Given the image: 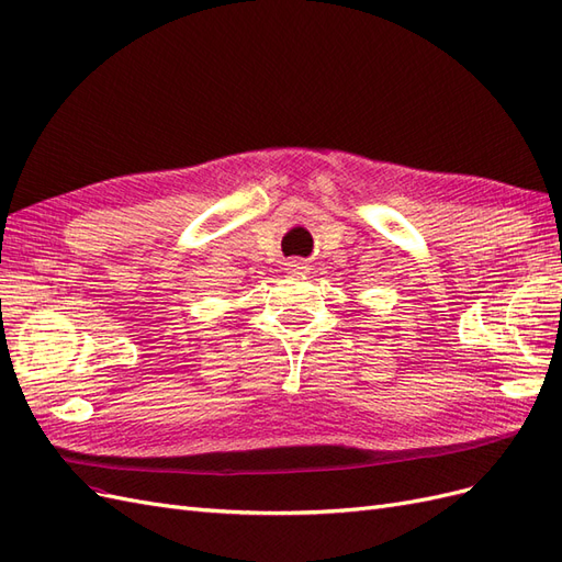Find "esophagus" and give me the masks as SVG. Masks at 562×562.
Listing matches in <instances>:
<instances>
[{
    "instance_id": "34e87169",
    "label": "esophagus",
    "mask_w": 562,
    "mask_h": 562,
    "mask_svg": "<svg viewBox=\"0 0 562 562\" xmlns=\"http://www.w3.org/2000/svg\"><path fill=\"white\" fill-rule=\"evenodd\" d=\"M288 269H291L293 271V274H300V271L304 269L300 262H291V265H288Z\"/></svg>"
}]
</instances>
